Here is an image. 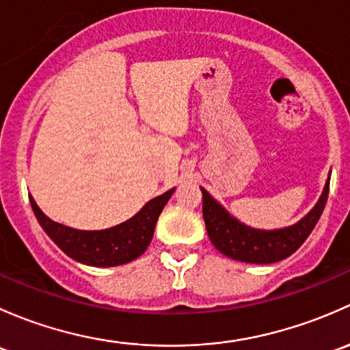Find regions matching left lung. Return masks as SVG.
Segmentation results:
<instances>
[{"mask_svg":"<svg viewBox=\"0 0 350 350\" xmlns=\"http://www.w3.org/2000/svg\"><path fill=\"white\" fill-rule=\"evenodd\" d=\"M329 185L330 180H327L325 189L317 205L300 222L291 228L278 230H259L241 224L202 189V214H204L208 237L215 250L236 261L254 262V265L282 261L305 243L319 222L329 197Z\"/></svg>","mask_w":350,"mask_h":350,"instance_id":"1","label":"left lung"}]
</instances>
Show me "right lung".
<instances>
[{
	"mask_svg": "<svg viewBox=\"0 0 350 350\" xmlns=\"http://www.w3.org/2000/svg\"><path fill=\"white\" fill-rule=\"evenodd\" d=\"M174 192L175 189H172L163 196L154 197L135 217L106 230H77L67 228L59 222L50 221L31 197L30 204L42 229L64 253L84 265L106 268V266L124 265L145 253L153 237L158 217Z\"/></svg>",
	"mask_w": 350,
	"mask_h": 350,
	"instance_id": "add662e5",
	"label": "right lung"
}]
</instances>
